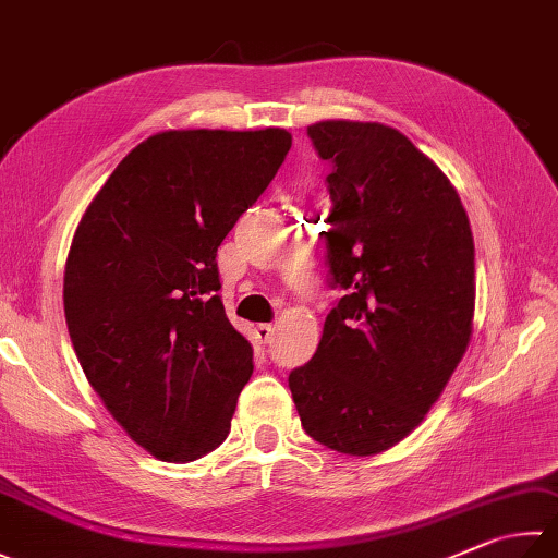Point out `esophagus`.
<instances>
[{
  "mask_svg": "<svg viewBox=\"0 0 558 558\" xmlns=\"http://www.w3.org/2000/svg\"><path fill=\"white\" fill-rule=\"evenodd\" d=\"M271 335H275V328H271L269 323H259V325H255V338L259 340V342H269L271 340Z\"/></svg>",
  "mask_w": 558,
  "mask_h": 558,
  "instance_id": "obj_1",
  "label": "esophagus"
}]
</instances>
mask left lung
I'll return each mask as SVG.
<instances>
[{
  "label": "left lung",
  "instance_id": "left-lung-1",
  "mask_svg": "<svg viewBox=\"0 0 558 558\" xmlns=\"http://www.w3.org/2000/svg\"><path fill=\"white\" fill-rule=\"evenodd\" d=\"M308 138L332 165L323 238L342 296L289 388L315 442L369 457L423 423L466 352L474 235L457 189L403 133L320 121Z\"/></svg>",
  "mask_w": 558,
  "mask_h": 558
}]
</instances>
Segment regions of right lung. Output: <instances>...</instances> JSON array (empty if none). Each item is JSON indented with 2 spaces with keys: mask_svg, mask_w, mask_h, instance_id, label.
<instances>
[{
  "mask_svg": "<svg viewBox=\"0 0 558 558\" xmlns=\"http://www.w3.org/2000/svg\"><path fill=\"white\" fill-rule=\"evenodd\" d=\"M289 148L283 129L150 135L72 238V347L109 413L157 459L194 461L230 433L255 364L218 296L216 252Z\"/></svg>",
  "mask_w": 558,
  "mask_h": 558,
  "instance_id": "right-lung-1",
  "label": "right lung"
}]
</instances>
